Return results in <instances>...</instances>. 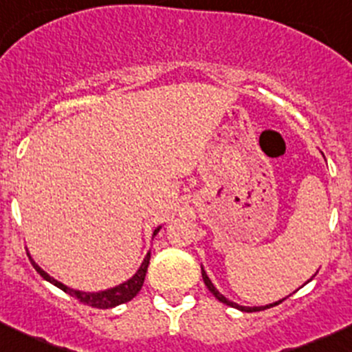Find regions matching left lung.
<instances>
[{
  "label": "left lung",
  "mask_w": 352,
  "mask_h": 352,
  "mask_svg": "<svg viewBox=\"0 0 352 352\" xmlns=\"http://www.w3.org/2000/svg\"><path fill=\"white\" fill-rule=\"evenodd\" d=\"M201 276H203V281H205L206 288H208L210 292H212V295L215 296V298L219 300V302L226 303V305H229V307H234V309H237V310H241V311H259V310H266V309H271V307H276V305H280V303L283 302V300L286 298V296H285V298L278 300V302H273V303H270V305H263V307H244V305H239V303L232 302V300L227 298V296H223L222 293H220L219 289L215 288V285L212 283V280H210V278H208V274H206L205 267H203V266H201ZM314 276H315V274H314ZM314 276H311L309 281L314 280ZM309 281H307V283H309ZM307 283H305V285H307Z\"/></svg>",
  "instance_id": "1"
}]
</instances>
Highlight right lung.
<instances>
[{
    "label": "right lung",
    "mask_w": 352,
    "mask_h": 352,
    "mask_svg": "<svg viewBox=\"0 0 352 352\" xmlns=\"http://www.w3.org/2000/svg\"><path fill=\"white\" fill-rule=\"evenodd\" d=\"M161 230V226L155 227L154 232H152V239L155 237V234ZM28 257H30L32 264H34V267L37 270V273L41 274L45 281H49V283H52L54 286H57V288H60L63 292H66L67 295L74 296V298H78L79 302L85 303V305H89V307H95V309H113V307L117 305H122V303H126L130 302V300L133 298V296L137 295V293L140 292V288H142L144 285V280H146V273H147V266H149V261H151V251L147 252L146 257H144L142 264L139 266V270H137V273L133 274L132 278H129L126 281H123V283L117 285V286H111V288H107V289H100V292H85V289H76V288H69L67 285L60 283V281H57L56 278L50 276L47 271H43L41 266H38L37 263H35L34 259H32L30 252L27 251Z\"/></svg>",
    "instance_id": "add662e5"
}]
</instances>
